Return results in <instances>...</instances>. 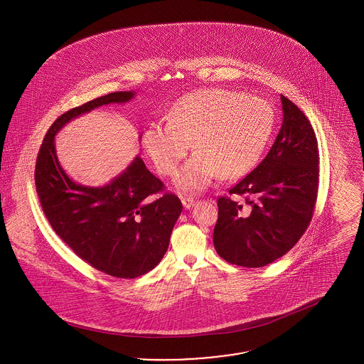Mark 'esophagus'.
I'll return each instance as SVG.
<instances>
[{"mask_svg": "<svg viewBox=\"0 0 364 364\" xmlns=\"http://www.w3.org/2000/svg\"><path fill=\"white\" fill-rule=\"evenodd\" d=\"M181 203H183V206L187 208V210L195 206V200H193L192 198H190V196H184V198L181 196Z\"/></svg>", "mask_w": 364, "mask_h": 364, "instance_id": "esophagus-1", "label": "esophagus"}]
</instances>
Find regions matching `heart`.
I'll return each instance as SVG.
<instances>
[{"instance_id":"1","label":"heart","mask_w":364,"mask_h":364,"mask_svg":"<svg viewBox=\"0 0 364 364\" xmlns=\"http://www.w3.org/2000/svg\"><path fill=\"white\" fill-rule=\"evenodd\" d=\"M169 117L149 124L141 141L156 169L172 176L194 140L196 153L176 176V186L184 191L205 190L218 174L237 178L252 171L276 122L269 101L225 88L184 95Z\"/></svg>"}]
</instances>
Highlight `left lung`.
<instances>
[{
    "label": "left lung",
    "mask_w": 364,
    "mask_h": 364,
    "mask_svg": "<svg viewBox=\"0 0 364 364\" xmlns=\"http://www.w3.org/2000/svg\"><path fill=\"white\" fill-rule=\"evenodd\" d=\"M282 125L270 151L229 193L245 196L247 208L218 199L213 242L232 264L262 267L292 250L310 225L318 195L319 154L304 113L281 95Z\"/></svg>",
    "instance_id": "8db88e82"
}]
</instances>
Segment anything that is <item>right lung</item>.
<instances>
[{
	"instance_id": "right-lung-1",
	"label": "right lung",
	"mask_w": 364,
	"mask_h": 364,
	"mask_svg": "<svg viewBox=\"0 0 364 364\" xmlns=\"http://www.w3.org/2000/svg\"><path fill=\"white\" fill-rule=\"evenodd\" d=\"M135 91L110 92L61 114L42 141L35 186L54 232L73 252L100 272L117 278L149 273L164 258L183 205L173 193L156 198L164 184L136 156L102 187L72 180L55 153V135L73 119L110 104H125Z\"/></svg>"
}]
</instances>
